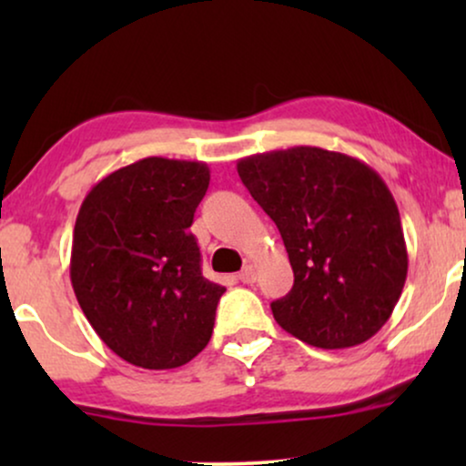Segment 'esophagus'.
Wrapping results in <instances>:
<instances>
[{"label": "esophagus", "mask_w": 466, "mask_h": 466, "mask_svg": "<svg viewBox=\"0 0 466 466\" xmlns=\"http://www.w3.org/2000/svg\"><path fill=\"white\" fill-rule=\"evenodd\" d=\"M257 276H258V273H257V265H252V263H248V265L244 267V269L239 271V279H241V282H244V284H254V282H257Z\"/></svg>", "instance_id": "1"}]
</instances>
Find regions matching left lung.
Returning a JSON list of instances; mask_svg holds the SVG:
<instances>
[{"mask_svg":"<svg viewBox=\"0 0 466 466\" xmlns=\"http://www.w3.org/2000/svg\"><path fill=\"white\" fill-rule=\"evenodd\" d=\"M238 174L276 222L295 273L289 295L271 303L279 327L324 350L371 339L407 278L399 208L378 171L295 146L239 158Z\"/></svg>","mask_w":466,"mask_h":466,"instance_id":"8db88e82","label":"left lung"}]
</instances>
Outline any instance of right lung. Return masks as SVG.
Wrapping results in <instances>:
<instances>
[{
  "mask_svg": "<svg viewBox=\"0 0 466 466\" xmlns=\"http://www.w3.org/2000/svg\"><path fill=\"white\" fill-rule=\"evenodd\" d=\"M209 187L201 161L148 157L88 190L74 227L69 278L86 320L142 369L193 360L227 289L201 273L188 227Z\"/></svg>",
  "mask_w": 466,
  "mask_h": 466,
  "instance_id": "1",
  "label": "right lung"
}]
</instances>
